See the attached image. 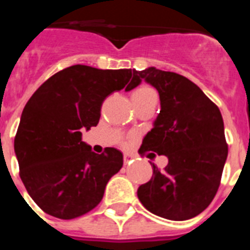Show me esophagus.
Listing matches in <instances>:
<instances>
[{
  "label": "esophagus",
  "instance_id": "obj_1",
  "mask_svg": "<svg viewBox=\"0 0 250 250\" xmlns=\"http://www.w3.org/2000/svg\"><path fill=\"white\" fill-rule=\"evenodd\" d=\"M123 161H125V165L129 164V162L132 161V156H131L129 153H125V154H123Z\"/></svg>",
  "mask_w": 250,
  "mask_h": 250
}]
</instances>
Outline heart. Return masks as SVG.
I'll list each match as a JSON object with an SVG mask.
<instances>
[{
	"label": "heart",
	"mask_w": 250,
	"mask_h": 250,
	"mask_svg": "<svg viewBox=\"0 0 250 250\" xmlns=\"http://www.w3.org/2000/svg\"><path fill=\"white\" fill-rule=\"evenodd\" d=\"M154 96H156V92H154L152 88L143 85L140 86V88H137V89L133 92L131 98H132V100H145V98L154 97Z\"/></svg>",
	"instance_id": "heart-1"
}]
</instances>
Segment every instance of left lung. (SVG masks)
Segmentation results:
<instances>
[{"instance_id": "8db88e82", "label": "left lung", "mask_w": 250, "mask_h": 250, "mask_svg": "<svg viewBox=\"0 0 250 250\" xmlns=\"http://www.w3.org/2000/svg\"><path fill=\"white\" fill-rule=\"evenodd\" d=\"M133 80L158 90L161 111L144 136V150L166 156L164 171L139 187L141 204L158 217L187 221L210 205L217 193L229 148L223 118L215 104L193 82L175 72L133 70Z\"/></svg>"}]
</instances>
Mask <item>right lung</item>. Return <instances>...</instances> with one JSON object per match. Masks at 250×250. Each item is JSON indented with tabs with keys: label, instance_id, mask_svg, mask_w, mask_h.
Returning <instances> with one entry per match:
<instances>
[{
	"label": "right lung",
	"instance_id": "obj_1",
	"mask_svg": "<svg viewBox=\"0 0 250 250\" xmlns=\"http://www.w3.org/2000/svg\"><path fill=\"white\" fill-rule=\"evenodd\" d=\"M131 68L100 70L75 64L49 78L25 104L14 140L21 179L45 213L72 219L96 208L106 184L123 166V154L92 152L82 129L98 125L102 101L131 90Z\"/></svg>",
	"mask_w": 250,
	"mask_h": 250
}]
</instances>
